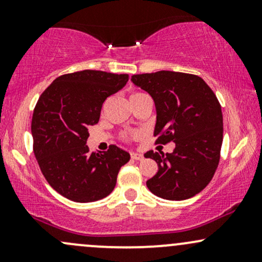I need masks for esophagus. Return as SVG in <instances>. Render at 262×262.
<instances>
[{
	"label": "esophagus",
	"instance_id": "1",
	"mask_svg": "<svg viewBox=\"0 0 262 262\" xmlns=\"http://www.w3.org/2000/svg\"><path fill=\"white\" fill-rule=\"evenodd\" d=\"M130 156L132 159H134V160H143L144 159V155L140 154V152H130Z\"/></svg>",
	"mask_w": 262,
	"mask_h": 262
}]
</instances>
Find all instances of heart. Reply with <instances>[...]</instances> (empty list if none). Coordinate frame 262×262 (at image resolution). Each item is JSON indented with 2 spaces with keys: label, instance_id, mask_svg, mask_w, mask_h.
Here are the masks:
<instances>
[{
  "label": "heart",
  "instance_id": "heart-1",
  "mask_svg": "<svg viewBox=\"0 0 262 262\" xmlns=\"http://www.w3.org/2000/svg\"><path fill=\"white\" fill-rule=\"evenodd\" d=\"M139 95H141V93H139V92H134V93H132V95H130V98L137 97V96H139Z\"/></svg>",
  "mask_w": 262,
  "mask_h": 262
}]
</instances>
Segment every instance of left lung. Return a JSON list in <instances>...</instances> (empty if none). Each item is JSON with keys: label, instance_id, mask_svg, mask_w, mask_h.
Returning a JSON list of instances; mask_svg holds the SVG:
<instances>
[{"label": "left lung", "instance_id": "1", "mask_svg": "<svg viewBox=\"0 0 262 262\" xmlns=\"http://www.w3.org/2000/svg\"><path fill=\"white\" fill-rule=\"evenodd\" d=\"M132 82L154 100L156 143H175L171 154L145 152L159 170L150 192L170 201L196 196L217 170L223 143V114L214 92L200 76L175 71L133 75Z\"/></svg>", "mask_w": 262, "mask_h": 262}]
</instances>
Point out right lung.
I'll return each mask as SVG.
<instances>
[{
  "instance_id": "add662e5",
  "label": "right lung",
  "mask_w": 262,
  "mask_h": 262,
  "mask_svg": "<svg viewBox=\"0 0 262 262\" xmlns=\"http://www.w3.org/2000/svg\"><path fill=\"white\" fill-rule=\"evenodd\" d=\"M127 74L83 70L56 77L33 112V150L39 167L58 193L86 203L113 191L119 170L130 159L116 145L90 152L89 128L100 121L108 96L127 83Z\"/></svg>"
}]
</instances>
